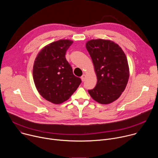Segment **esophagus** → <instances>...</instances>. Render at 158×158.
Instances as JSON below:
<instances>
[{
  "label": "esophagus",
  "instance_id": "obj_1",
  "mask_svg": "<svg viewBox=\"0 0 158 158\" xmlns=\"http://www.w3.org/2000/svg\"><path fill=\"white\" fill-rule=\"evenodd\" d=\"M81 80H82V82H84V81H85V74H83L82 76H81Z\"/></svg>",
  "mask_w": 158,
  "mask_h": 158
}]
</instances>
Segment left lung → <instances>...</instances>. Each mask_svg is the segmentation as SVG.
<instances>
[{"instance_id":"1","label":"left lung","mask_w":158,"mask_h":158,"mask_svg":"<svg viewBox=\"0 0 158 158\" xmlns=\"http://www.w3.org/2000/svg\"><path fill=\"white\" fill-rule=\"evenodd\" d=\"M85 46L98 79L96 87L88 93L99 103H111L121 95L129 79L126 56L117 44L109 40H91Z\"/></svg>"}]
</instances>
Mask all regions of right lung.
Here are the masks:
<instances>
[{
	"label": "right lung",
	"instance_id": "1",
	"mask_svg": "<svg viewBox=\"0 0 158 158\" xmlns=\"http://www.w3.org/2000/svg\"><path fill=\"white\" fill-rule=\"evenodd\" d=\"M73 41L59 40L45 46L36 57L33 78L39 94L54 104L68 99L76 91L81 79L73 74L65 52Z\"/></svg>",
	"mask_w": 158,
	"mask_h": 158
}]
</instances>
